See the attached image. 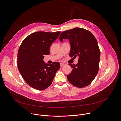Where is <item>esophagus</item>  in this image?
Returning <instances> with one entry per match:
<instances>
[{
    "mask_svg": "<svg viewBox=\"0 0 121 121\" xmlns=\"http://www.w3.org/2000/svg\"><path fill=\"white\" fill-rule=\"evenodd\" d=\"M65 64H64V63H60V66H61V67L65 66Z\"/></svg>",
    "mask_w": 121,
    "mask_h": 121,
    "instance_id": "esophagus-1",
    "label": "esophagus"
}]
</instances>
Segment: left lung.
<instances>
[{
  "mask_svg": "<svg viewBox=\"0 0 121 121\" xmlns=\"http://www.w3.org/2000/svg\"><path fill=\"white\" fill-rule=\"evenodd\" d=\"M68 39L70 43V56L79 57L76 65L69 64L73 68L67 78L78 88L90 85L96 77L99 67L100 52L97 41L90 31L81 28H74L62 32L59 40Z\"/></svg>",
  "mask_w": 121,
  "mask_h": 121,
  "instance_id": "8db88e82",
  "label": "left lung"
}]
</instances>
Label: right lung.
<instances>
[{
  "label": "right lung",
  "instance_id": "1",
  "mask_svg": "<svg viewBox=\"0 0 121 121\" xmlns=\"http://www.w3.org/2000/svg\"><path fill=\"white\" fill-rule=\"evenodd\" d=\"M60 31H37L28 36L21 44L18 53V67L26 82L32 88L43 90L51 85L60 67L59 62L45 63L44 56L50 54L51 45Z\"/></svg>",
  "mask_w": 121,
  "mask_h": 121
}]
</instances>
